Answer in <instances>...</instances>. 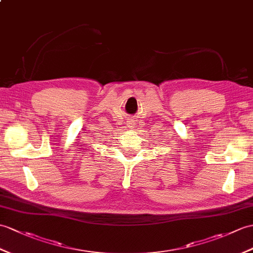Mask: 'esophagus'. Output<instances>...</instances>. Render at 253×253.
<instances>
[{
	"label": "esophagus",
	"mask_w": 253,
	"mask_h": 253,
	"mask_svg": "<svg viewBox=\"0 0 253 253\" xmlns=\"http://www.w3.org/2000/svg\"><path fill=\"white\" fill-rule=\"evenodd\" d=\"M128 127L130 129H133L134 127H136V123H134L133 121H129L128 122Z\"/></svg>",
	"instance_id": "obj_1"
}]
</instances>
